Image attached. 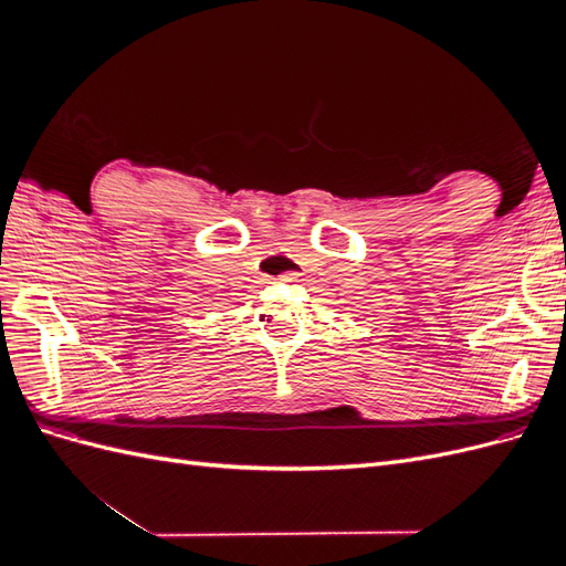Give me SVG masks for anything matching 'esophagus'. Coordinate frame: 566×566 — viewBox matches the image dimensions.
Masks as SVG:
<instances>
[{
	"instance_id": "34e87169",
	"label": "esophagus",
	"mask_w": 566,
	"mask_h": 566,
	"mask_svg": "<svg viewBox=\"0 0 566 566\" xmlns=\"http://www.w3.org/2000/svg\"><path fill=\"white\" fill-rule=\"evenodd\" d=\"M297 279H300V273H295V271H287L281 276V281H297Z\"/></svg>"
}]
</instances>
